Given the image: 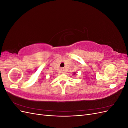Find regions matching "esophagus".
I'll return each instance as SVG.
<instances>
[{
  "mask_svg": "<svg viewBox=\"0 0 128 128\" xmlns=\"http://www.w3.org/2000/svg\"><path fill=\"white\" fill-rule=\"evenodd\" d=\"M61 72H64V70H63V69H62V70H61Z\"/></svg>",
  "mask_w": 128,
  "mask_h": 128,
  "instance_id": "esophagus-1",
  "label": "esophagus"
}]
</instances>
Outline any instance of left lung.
Returning <instances> with one entry per match:
<instances>
[{
  "label": "left lung",
  "instance_id": "8db88e82",
  "mask_svg": "<svg viewBox=\"0 0 128 128\" xmlns=\"http://www.w3.org/2000/svg\"><path fill=\"white\" fill-rule=\"evenodd\" d=\"M74 74H75V73H74Z\"/></svg>",
  "mask_w": 128,
  "mask_h": 128
}]
</instances>
